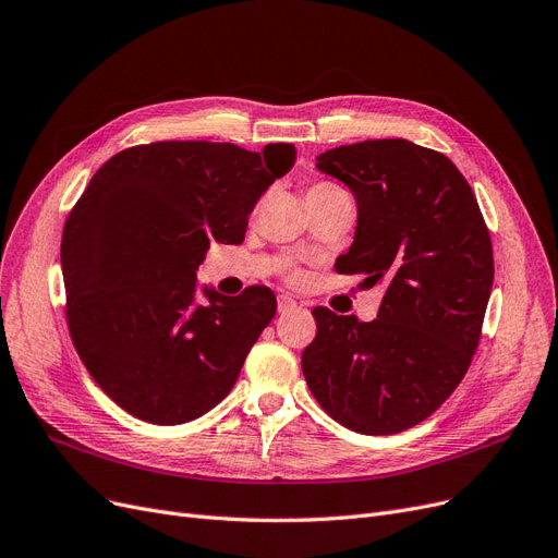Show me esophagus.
Wrapping results in <instances>:
<instances>
[{"label":"esophagus","instance_id":"1","mask_svg":"<svg viewBox=\"0 0 558 558\" xmlns=\"http://www.w3.org/2000/svg\"><path fill=\"white\" fill-rule=\"evenodd\" d=\"M277 308H279V314H281V316H283V314H291V311H295V308H298V302H295L293 298L281 295V298H279V302H277Z\"/></svg>","mask_w":558,"mask_h":558}]
</instances>
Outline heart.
<instances>
[{
	"instance_id": "obj_1",
	"label": "heart",
	"mask_w": 558,
	"mask_h": 558,
	"mask_svg": "<svg viewBox=\"0 0 558 558\" xmlns=\"http://www.w3.org/2000/svg\"><path fill=\"white\" fill-rule=\"evenodd\" d=\"M343 190L337 187L333 183H314L308 187L306 192V202H314V198H320V196H331V194H341Z\"/></svg>"
}]
</instances>
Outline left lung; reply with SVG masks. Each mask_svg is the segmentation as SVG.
<instances>
[{
  "mask_svg": "<svg viewBox=\"0 0 558 558\" xmlns=\"http://www.w3.org/2000/svg\"><path fill=\"white\" fill-rule=\"evenodd\" d=\"M316 167L356 198V229L337 272L385 286L373 323L314 308L302 373L320 408L362 435L428 418L460 385L493 291V242L458 167L408 140L320 153Z\"/></svg>",
  "mask_w": 558,
  "mask_h": 558,
  "instance_id": "obj_1",
  "label": "left lung"
}]
</instances>
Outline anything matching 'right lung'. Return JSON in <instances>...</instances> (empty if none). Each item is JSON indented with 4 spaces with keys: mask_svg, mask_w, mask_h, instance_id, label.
<instances>
[{
    "mask_svg": "<svg viewBox=\"0 0 558 558\" xmlns=\"http://www.w3.org/2000/svg\"><path fill=\"white\" fill-rule=\"evenodd\" d=\"M293 165V144L155 142L94 173L61 238L65 318L86 371L128 414L178 426L233 389L277 298L204 288L198 302L196 270L213 240H244L260 194Z\"/></svg>",
    "mask_w": 558,
    "mask_h": 558,
    "instance_id": "obj_1",
    "label": "right lung"
}]
</instances>
